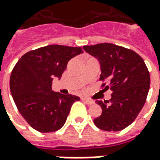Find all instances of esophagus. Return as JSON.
Returning <instances> with one entry per match:
<instances>
[{
  "label": "esophagus",
  "mask_w": 160,
  "mask_h": 160,
  "mask_svg": "<svg viewBox=\"0 0 160 160\" xmlns=\"http://www.w3.org/2000/svg\"><path fill=\"white\" fill-rule=\"evenodd\" d=\"M81 99H82V100H83L84 102L86 103V104H89V105L94 104V101L93 100H91V99H88V98H82Z\"/></svg>",
  "instance_id": "34e87169"
}]
</instances>
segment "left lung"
I'll return each mask as SVG.
<instances>
[{
	"label": "left lung",
	"instance_id": "1",
	"mask_svg": "<svg viewBox=\"0 0 160 160\" xmlns=\"http://www.w3.org/2000/svg\"><path fill=\"white\" fill-rule=\"evenodd\" d=\"M83 49L98 59L101 87L112 92L110 100L96 101L102 114L94 119V124L102 130H122L135 120L147 100L150 87L148 67L134 50L113 43L86 45Z\"/></svg>",
	"mask_w": 160,
	"mask_h": 160
}]
</instances>
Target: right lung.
Returning a JSON list of instances; mask_svg holds the SVG:
<instances>
[{
    "label": "right lung",
    "mask_w": 160,
    "mask_h": 160,
    "mask_svg": "<svg viewBox=\"0 0 160 160\" xmlns=\"http://www.w3.org/2000/svg\"><path fill=\"white\" fill-rule=\"evenodd\" d=\"M81 47L52 45L31 50L12 68L10 90L16 106L31 127L42 133L62 127L72 104L80 98L52 91L54 77L61 78L70 59Z\"/></svg>",
    "instance_id": "right-lung-1"
}]
</instances>
